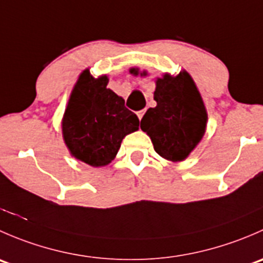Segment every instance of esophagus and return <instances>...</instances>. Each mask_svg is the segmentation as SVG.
I'll return each instance as SVG.
<instances>
[{
    "instance_id": "1",
    "label": "esophagus",
    "mask_w": 263,
    "mask_h": 263,
    "mask_svg": "<svg viewBox=\"0 0 263 263\" xmlns=\"http://www.w3.org/2000/svg\"><path fill=\"white\" fill-rule=\"evenodd\" d=\"M144 115H145V110H139V112H137V117H139L140 121H141V118L144 117Z\"/></svg>"
}]
</instances>
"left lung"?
<instances>
[{
  "mask_svg": "<svg viewBox=\"0 0 263 263\" xmlns=\"http://www.w3.org/2000/svg\"><path fill=\"white\" fill-rule=\"evenodd\" d=\"M131 73L147 76L146 71L131 68ZM155 108H148L141 119L154 150L169 161H183L197 147L208 126V110L195 81L187 71L172 76L164 73L155 81Z\"/></svg>",
  "mask_w": 263,
  "mask_h": 263,
  "instance_id": "1",
  "label": "left lung"
}]
</instances>
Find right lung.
<instances>
[{
    "label": "right lung",
    "instance_id": "obj_1",
    "mask_svg": "<svg viewBox=\"0 0 263 263\" xmlns=\"http://www.w3.org/2000/svg\"><path fill=\"white\" fill-rule=\"evenodd\" d=\"M108 80L107 75L94 78L89 68L82 71L62 118L63 141L71 156L94 168L112 163L122 140L140 124L123 98L108 89Z\"/></svg>",
    "mask_w": 263,
    "mask_h": 263
}]
</instances>
